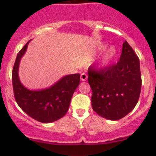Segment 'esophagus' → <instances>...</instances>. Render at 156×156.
Instances as JSON below:
<instances>
[{"label":"esophagus","mask_w":156,"mask_h":156,"mask_svg":"<svg viewBox=\"0 0 156 156\" xmlns=\"http://www.w3.org/2000/svg\"><path fill=\"white\" fill-rule=\"evenodd\" d=\"M87 73H82L81 74V80L82 81H87Z\"/></svg>","instance_id":"34e87169"}]
</instances>
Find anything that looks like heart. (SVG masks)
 <instances>
[{
  "label": "heart",
  "mask_w": 156,
  "mask_h": 156,
  "mask_svg": "<svg viewBox=\"0 0 156 156\" xmlns=\"http://www.w3.org/2000/svg\"><path fill=\"white\" fill-rule=\"evenodd\" d=\"M104 47H105V46H102V49H104ZM115 53H116V50L114 47H109L107 50V52H106L105 55H104L102 63H103L104 64H107V63H108L109 61L114 57Z\"/></svg>",
  "instance_id": "heart-1"
}]
</instances>
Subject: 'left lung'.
<instances>
[{
  "mask_svg": "<svg viewBox=\"0 0 156 156\" xmlns=\"http://www.w3.org/2000/svg\"><path fill=\"white\" fill-rule=\"evenodd\" d=\"M93 110L101 117L119 120L131 112L139 99L141 74L139 58L133 48L123 44L117 64L104 69H88Z\"/></svg>",
  "mask_w": 156,
  "mask_h": 156,
  "instance_id": "1",
  "label": "left lung"
}]
</instances>
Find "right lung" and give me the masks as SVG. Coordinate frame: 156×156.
Segmentation results:
<instances>
[{
    "mask_svg": "<svg viewBox=\"0 0 156 156\" xmlns=\"http://www.w3.org/2000/svg\"><path fill=\"white\" fill-rule=\"evenodd\" d=\"M29 41L17 55L12 69L13 92L20 109L39 122L50 123L66 115L75 90L80 83V75H69L49 89L31 91L21 84L18 78V66L27 50Z\"/></svg>",
    "mask_w": 156,
    "mask_h": 156,
    "instance_id": "right-lung-1",
    "label": "right lung"
}]
</instances>
